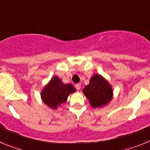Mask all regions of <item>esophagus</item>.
<instances>
[{
	"label": "esophagus",
	"instance_id": "esophagus-1",
	"mask_svg": "<svg viewBox=\"0 0 150 150\" xmlns=\"http://www.w3.org/2000/svg\"><path fill=\"white\" fill-rule=\"evenodd\" d=\"M75 87H76V89L79 90V89H80V88H81V84H79V83H77V84H76Z\"/></svg>",
	"mask_w": 150,
	"mask_h": 150
}]
</instances>
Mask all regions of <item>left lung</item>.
Listing matches in <instances>:
<instances>
[{
  "label": "left lung",
  "instance_id": "1",
  "mask_svg": "<svg viewBox=\"0 0 150 150\" xmlns=\"http://www.w3.org/2000/svg\"><path fill=\"white\" fill-rule=\"evenodd\" d=\"M83 94L93 108L103 107L109 104L113 97L112 86L100 74H94L89 84L83 90Z\"/></svg>",
  "mask_w": 150,
  "mask_h": 150
}]
</instances>
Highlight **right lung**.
<instances>
[{
  "instance_id": "add662e5",
  "label": "right lung",
  "mask_w": 150,
  "mask_h": 150,
  "mask_svg": "<svg viewBox=\"0 0 150 150\" xmlns=\"http://www.w3.org/2000/svg\"><path fill=\"white\" fill-rule=\"evenodd\" d=\"M76 91L74 86L70 83L64 84L59 76H54L43 88L40 97L46 106L52 110H57L67 101L69 95Z\"/></svg>"
}]
</instances>
